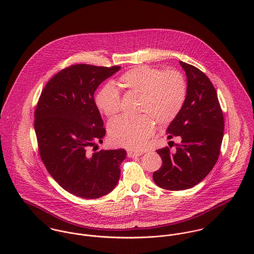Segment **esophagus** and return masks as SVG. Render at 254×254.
<instances>
[{
	"label": "esophagus",
	"mask_w": 254,
	"mask_h": 254,
	"mask_svg": "<svg viewBox=\"0 0 254 254\" xmlns=\"http://www.w3.org/2000/svg\"><path fill=\"white\" fill-rule=\"evenodd\" d=\"M143 153L142 152H137V151H128L127 152V155L129 156V157H137V156H141Z\"/></svg>",
	"instance_id": "esophagus-1"
}]
</instances>
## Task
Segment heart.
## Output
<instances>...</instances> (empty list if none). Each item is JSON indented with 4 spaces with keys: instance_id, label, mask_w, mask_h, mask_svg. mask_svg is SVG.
Here are the masks:
<instances>
[{
    "instance_id": "b5f03b06",
    "label": "heart",
    "mask_w": 254,
    "mask_h": 254,
    "mask_svg": "<svg viewBox=\"0 0 254 254\" xmlns=\"http://www.w3.org/2000/svg\"><path fill=\"white\" fill-rule=\"evenodd\" d=\"M118 84L131 92L143 96L141 110L153 116L157 123L165 125L175 119L186 99V83L179 73L147 66H138L124 73ZM96 103L107 116L120 109V94L112 84H107L98 93ZM109 139L113 145L138 149L152 135L154 123L149 115L137 117L118 116L108 126Z\"/></svg>"
}]
</instances>
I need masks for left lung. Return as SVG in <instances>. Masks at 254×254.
<instances>
[{
    "mask_svg": "<svg viewBox=\"0 0 254 254\" xmlns=\"http://www.w3.org/2000/svg\"><path fill=\"white\" fill-rule=\"evenodd\" d=\"M187 76V94L180 112L169 124L168 140L181 138L175 153L168 147L157 153L162 166L154 183L165 190H181L202 181L214 167L224 133V117L217 93L208 77L193 65L180 62Z\"/></svg>",
    "mask_w": 254,
    "mask_h": 254,
    "instance_id": "obj_1",
    "label": "left lung"
}]
</instances>
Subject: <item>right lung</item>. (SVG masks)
<instances>
[{
  "label": "right lung",
  "mask_w": 254,
  "mask_h": 254,
  "mask_svg": "<svg viewBox=\"0 0 254 254\" xmlns=\"http://www.w3.org/2000/svg\"><path fill=\"white\" fill-rule=\"evenodd\" d=\"M119 69L72 65L56 74L40 96L34 126L41 158L54 180L76 196L101 197L119 180L126 150H90L106 135L95 91Z\"/></svg>",
  "instance_id": "right-lung-1"
}]
</instances>
